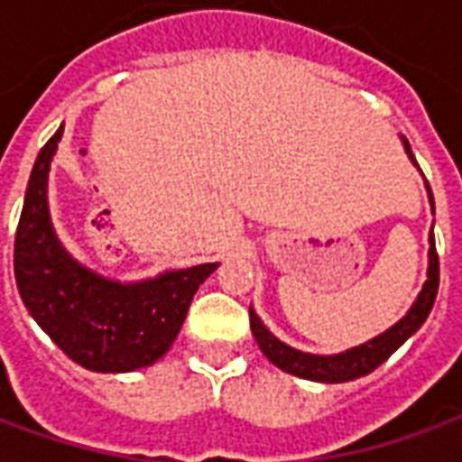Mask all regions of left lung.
<instances>
[{
	"instance_id": "8db88e82",
	"label": "left lung",
	"mask_w": 462,
	"mask_h": 462,
	"mask_svg": "<svg viewBox=\"0 0 462 462\" xmlns=\"http://www.w3.org/2000/svg\"><path fill=\"white\" fill-rule=\"evenodd\" d=\"M403 141V148H406L408 158L413 161V165L418 168L416 158L411 152V145H408L406 138ZM428 188V200L433 205V192H430V185L426 180ZM430 250H428V280L423 284V290L418 294V300L413 301V307L408 310V314L401 321H396L391 329H386L383 334H378L366 344L361 346L346 348L341 354H331V356H317V354H304V351H297V348L287 346L284 341H280L274 334H272L262 319L250 310V327L254 339L260 344L262 354L270 358L274 366H280L282 371H287L291 376L310 378V381H321V383H341V381H354L358 376H366L374 368H378L383 361H386L393 351H396L406 339H411L420 327L423 321L428 319V314L433 310V301H436L438 294V282H440V264H438V252H436V237H433V230H430Z\"/></svg>"
}]
</instances>
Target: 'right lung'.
<instances>
[{
    "mask_svg": "<svg viewBox=\"0 0 462 462\" xmlns=\"http://www.w3.org/2000/svg\"><path fill=\"white\" fill-rule=\"evenodd\" d=\"M64 125L36 155L14 240V277L36 324L66 356L91 371L151 366L172 346L190 301L217 262L162 272L155 280H106L61 247L49 217L46 182Z\"/></svg>",
    "mask_w": 462,
    "mask_h": 462,
    "instance_id": "right-lung-1",
    "label": "right lung"
}]
</instances>
